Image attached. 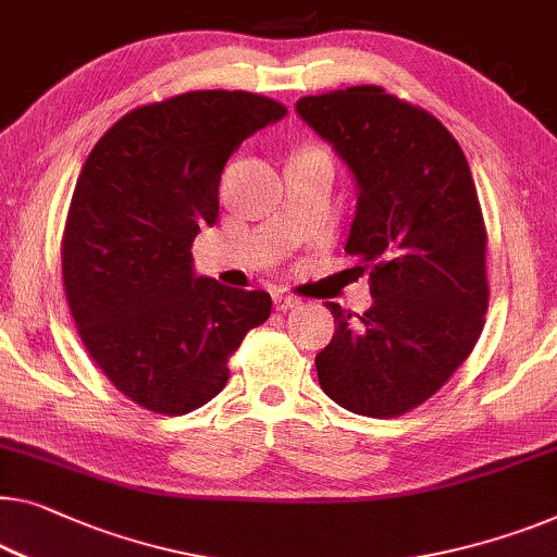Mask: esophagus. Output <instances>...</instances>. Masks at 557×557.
<instances>
[{
    "mask_svg": "<svg viewBox=\"0 0 557 557\" xmlns=\"http://www.w3.org/2000/svg\"><path fill=\"white\" fill-rule=\"evenodd\" d=\"M272 302H275L277 310H282V312L295 310V307H300V305H302L300 297L287 295V293H275V295H272Z\"/></svg>",
    "mask_w": 557,
    "mask_h": 557,
    "instance_id": "obj_1",
    "label": "esophagus"
}]
</instances>
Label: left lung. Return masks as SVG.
Listing matches in <instances>:
<instances>
[{
  "instance_id": "obj_1",
  "label": "left lung",
  "mask_w": 557,
  "mask_h": 557,
  "mask_svg": "<svg viewBox=\"0 0 557 557\" xmlns=\"http://www.w3.org/2000/svg\"><path fill=\"white\" fill-rule=\"evenodd\" d=\"M297 114L358 182L345 252L370 275L364 314L325 302L335 335L314 358L339 408L395 418L443 387L485 325L487 232L462 149L433 114L383 87L302 97Z\"/></svg>"
}]
</instances>
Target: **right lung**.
<instances>
[{"label":"right lung","mask_w":557,"mask_h":557,"mask_svg":"<svg viewBox=\"0 0 557 557\" xmlns=\"http://www.w3.org/2000/svg\"><path fill=\"white\" fill-rule=\"evenodd\" d=\"M285 114L252 92H185L124 114L79 172L62 237L66 302L89 358L139 408H202L270 318L264 289L195 277L193 243L218 222L230 154Z\"/></svg>","instance_id":"1"}]
</instances>
